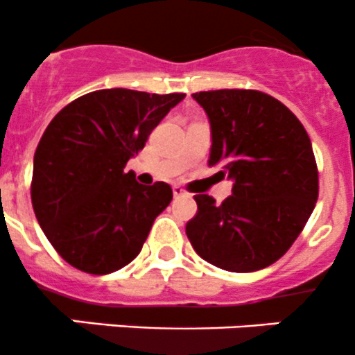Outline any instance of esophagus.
<instances>
[{"label": "esophagus", "mask_w": 355, "mask_h": 355, "mask_svg": "<svg viewBox=\"0 0 355 355\" xmlns=\"http://www.w3.org/2000/svg\"><path fill=\"white\" fill-rule=\"evenodd\" d=\"M173 193H174V198H179V196H184L186 191L181 188V186L174 184V186H173Z\"/></svg>", "instance_id": "esophagus-1"}]
</instances>
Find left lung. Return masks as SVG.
Instances as JSON below:
<instances>
[{
  "label": "left lung",
  "instance_id": "obj_1",
  "mask_svg": "<svg viewBox=\"0 0 355 355\" xmlns=\"http://www.w3.org/2000/svg\"><path fill=\"white\" fill-rule=\"evenodd\" d=\"M210 122L209 166L233 181L223 203L196 195L186 234L203 261L233 272L275 264L288 252L318 202V166L300 121L254 89L200 91Z\"/></svg>",
  "mask_w": 355,
  "mask_h": 355
}]
</instances>
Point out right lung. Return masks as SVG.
I'll list each match as a JSON object with an SVG mask.
<instances>
[{
	"label": "right lung",
	"mask_w": 355,
	"mask_h": 355,
	"mask_svg": "<svg viewBox=\"0 0 355 355\" xmlns=\"http://www.w3.org/2000/svg\"><path fill=\"white\" fill-rule=\"evenodd\" d=\"M184 96L114 87L84 94L55 115L34 153L31 198L63 261L110 275L141 252L173 188L139 184L124 167Z\"/></svg>",
	"instance_id": "1"
}]
</instances>
